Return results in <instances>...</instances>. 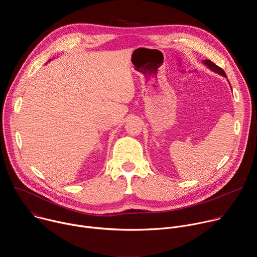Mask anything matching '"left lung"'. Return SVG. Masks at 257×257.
I'll return each mask as SVG.
<instances>
[{
	"instance_id": "1",
	"label": "left lung",
	"mask_w": 257,
	"mask_h": 257,
	"mask_svg": "<svg viewBox=\"0 0 257 257\" xmlns=\"http://www.w3.org/2000/svg\"><path fill=\"white\" fill-rule=\"evenodd\" d=\"M203 64H204L206 67H208V69H210L211 71H213V72L217 73V74L222 75V76H224V77L227 78V75H226L225 71H224L222 68H219L218 66H216L215 64H213L210 60H204V61H203ZM229 83H230V82H229ZM230 85H231V84H230ZM231 89H232V87H231Z\"/></svg>"
}]
</instances>
